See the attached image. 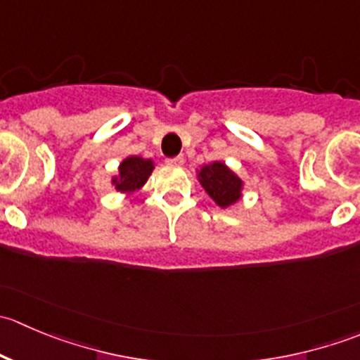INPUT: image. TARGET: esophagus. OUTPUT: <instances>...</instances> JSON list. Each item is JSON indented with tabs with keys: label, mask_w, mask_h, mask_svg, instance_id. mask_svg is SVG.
<instances>
[{
	"label": "esophagus",
	"mask_w": 360,
	"mask_h": 360,
	"mask_svg": "<svg viewBox=\"0 0 360 360\" xmlns=\"http://www.w3.org/2000/svg\"><path fill=\"white\" fill-rule=\"evenodd\" d=\"M165 163H167V165H170V167H181V165H183V163H184V158H183V157L167 158Z\"/></svg>",
	"instance_id": "1"
}]
</instances>
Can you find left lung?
<instances>
[{
    "label": "left lung",
    "mask_w": 360,
    "mask_h": 360,
    "mask_svg": "<svg viewBox=\"0 0 360 360\" xmlns=\"http://www.w3.org/2000/svg\"><path fill=\"white\" fill-rule=\"evenodd\" d=\"M197 179L205 193L221 209H228L240 200L245 186L242 177L219 160L197 169Z\"/></svg>",
    "instance_id": "1"
}]
</instances>
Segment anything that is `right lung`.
Masks as SVG:
<instances>
[{
    "label": "right lung",
    "mask_w": 360,
    "mask_h": 360,
    "mask_svg": "<svg viewBox=\"0 0 360 360\" xmlns=\"http://www.w3.org/2000/svg\"><path fill=\"white\" fill-rule=\"evenodd\" d=\"M155 170V162L151 158L127 157L120 162L118 172L111 177V184L116 191L130 197L144 186Z\"/></svg>",
    "instance_id": "add662e5"
}]
</instances>
